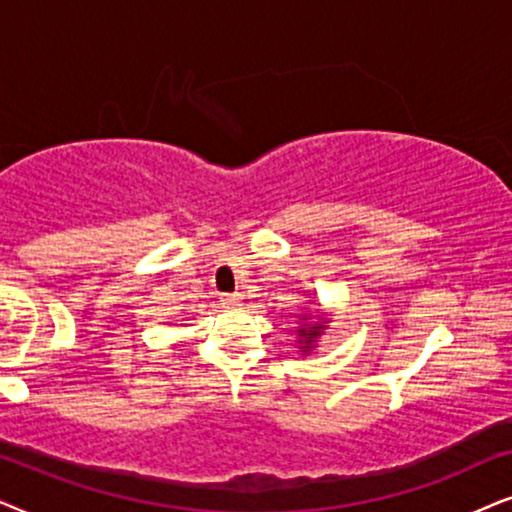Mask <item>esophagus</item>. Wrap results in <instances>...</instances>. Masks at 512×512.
<instances>
[{"mask_svg":"<svg viewBox=\"0 0 512 512\" xmlns=\"http://www.w3.org/2000/svg\"><path fill=\"white\" fill-rule=\"evenodd\" d=\"M220 299H222L224 304H229V306H236V304H241L243 295H241V292H231V295H222Z\"/></svg>","mask_w":512,"mask_h":512,"instance_id":"obj_1","label":"esophagus"}]
</instances>
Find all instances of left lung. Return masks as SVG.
I'll return each instance as SVG.
<instances>
[{
	"label": "left lung",
	"mask_w": 512,
	"mask_h": 512,
	"mask_svg": "<svg viewBox=\"0 0 512 512\" xmlns=\"http://www.w3.org/2000/svg\"><path fill=\"white\" fill-rule=\"evenodd\" d=\"M320 327H323V325H313V327H309V330H306V327H302V330H299V335L304 337V351L311 349V342L320 335Z\"/></svg>",
	"instance_id": "1"
}]
</instances>
